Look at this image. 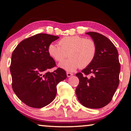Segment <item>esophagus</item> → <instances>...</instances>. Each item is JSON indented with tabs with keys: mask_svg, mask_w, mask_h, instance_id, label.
Listing matches in <instances>:
<instances>
[{
	"mask_svg": "<svg viewBox=\"0 0 131 131\" xmlns=\"http://www.w3.org/2000/svg\"><path fill=\"white\" fill-rule=\"evenodd\" d=\"M66 74H67V76H68V77L72 76H73V74L72 73H69V72H67V73H66Z\"/></svg>",
	"mask_w": 131,
	"mask_h": 131,
	"instance_id": "1",
	"label": "esophagus"
}]
</instances>
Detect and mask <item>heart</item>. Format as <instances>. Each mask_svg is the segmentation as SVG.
I'll return each mask as SVG.
<instances>
[{
    "instance_id": "heart-1",
    "label": "heart",
    "mask_w": 131,
    "mask_h": 131,
    "mask_svg": "<svg viewBox=\"0 0 131 131\" xmlns=\"http://www.w3.org/2000/svg\"><path fill=\"white\" fill-rule=\"evenodd\" d=\"M58 43L59 45L50 44L48 53L57 62L62 61L68 55L69 58L59 65V67L67 71L73 72L79 67H87L96 56V46L91 39L79 36H66L61 39Z\"/></svg>"
}]
</instances>
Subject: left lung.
I'll list each match as a JSON object with an SVG mask.
<instances>
[{
    "label": "left lung",
    "instance_id": "1",
    "mask_svg": "<svg viewBox=\"0 0 131 131\" xmlns=\"http://www.w3.org/2000/svg\"><path fill=\"white\" fill-rule=\"evenodd\" d=\"M96 46V54L92 62L76 74L79 84L76 90L78 100L90 108H100L109 103L118 87L120 63L113 43L99 33L89 32ZM93 74L90 78L86 76Z\"/></svg>",
    "mask_w": 131,
    "mask_h": 131
}]
</instances>
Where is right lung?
Segmentation results:
<instances>
[{"mask_svg": "<svg viewBox=\"0 0 131 131\" xmlns=\"http://www.w3.org/2000/svg\"><path fill=\"white\" fill-rule=\"evenodd\" d=\"M58 38L39 34L24 39L13 51L10 67L13 90L29 107L41 108L50 104L56 96L57 84L67 77L60 68L48 71L56 66L48 46Z\"/></svg>", "mask_w": 131, "mask_h": 131, "instance_id": "right-lung-1", "label": "right lung"}]
</instances>
